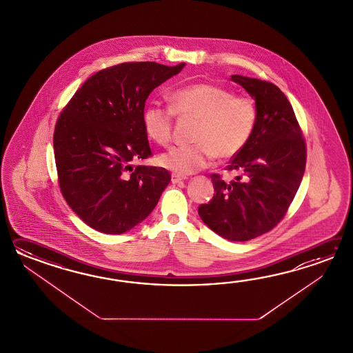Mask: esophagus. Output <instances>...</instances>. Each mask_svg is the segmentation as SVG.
Wrapping results in <instances>:
<instances>
[{
  "instance_id": "1",
  "label": "esophagus",
  "mask_w": 353,
  "mask_h": 353,
  "mask_svg": "<svg viewBox=\"0 0 353 353\" xmlns=\"http://www.w3.org/2000/svg\"><path fill=\"white\" fill-rule=\"evenodd\" d=\"M185 179V178H183V176H180V175H176V174H172V183L173 184H178V183H181L183 180Z\"/></svg>"
}]
</instances>
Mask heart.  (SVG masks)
Masks as SVG:
<instances>
[{
    "label": "heart",
    "mask_w": 353,
    "mask_h": 353,
    "mask_svg": "<svg viewBox=\"0 0 353 353\" xmlns=\"http://www.w3.org/2000/svg\"><path fill=\"white\" fill-rule=\"evenodd\" d=\"M171 107L157 102L143 108L146 135L160 145L173 137L174 114L198 119L192 145H180L161 154V166L178 175H189L221 160L240 154L254 134L257 122L255 101L246 94L210 83L180 87L170 94Z\"/></svg>",
    "instance_id": "b5f03b06"
}]
</instances>
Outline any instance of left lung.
Listing matches in <instances>:
<instances>
[{
  "instance_id": "obj_1",
  "label": "left lung",
  "mask_w": 353,
  "mask_h": 353,
  "mask_svg": "<svg viewBox=\"0 0 353 353\" xmlns=\"http://www.w3.org/2000/svg\"><path fill=\"white\" fill-rule=\"evenodd\" d=\"M231 79L255 99L257 122L246 146L225 168L241 175L225 183L212 174L214 194L198 213L225 240L248 241L269 232L285 216L304 175L307 146L293 107L279 87L243 75Z\"/></svg>"
}]
</instances>
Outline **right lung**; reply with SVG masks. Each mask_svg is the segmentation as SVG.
Instances as JSON below:
<instances>
[{"mask_svg":"<svg viewBox=\"0 0 353 353\" xmlns=\"http://www.w3.org/2000/svg\"><path fill=\"white\" fill-rule=\"evenodd\" d=\"M185 63H122L90 77L60 113L54 155L61 194L85 225L108 234L128 232L150 214L170 174L132 166L152 155L143 125L154 88Z\"/></svg>","mask_w":353,"mask_h":353,"instance_id":"right-lung-1","label":"right lung"}]
</instances>
